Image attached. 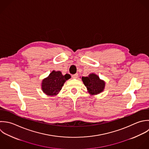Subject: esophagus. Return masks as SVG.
<instances>
[{"label": "esophagus", "instance_id": "esophagus-1", "mask_svg": "<svg viewBox=\"0 0 149 149\" xmlns=\"http://www.w3.org/2000/svg\"><path fill=\"white\" fill-rule=\"evenodd\" d=\"M78 74H75L72 75V78L73 79H77L78 78Z\"/></svg>", "mask_w": 149, "mask_h": 149}]
</instances>
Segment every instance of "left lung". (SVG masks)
<instances>
[{"mask_svg": "<svg viewBox=\"0 0 149 149\" xmlns=\"http://www.w3.org/2000/svg\"><path fill=\"white\" fill-rule=\"evenodd\" d=\"M82 81L91 95H98L103 92L105 88V81L94 73H91L87 77H82Z\"/></svg>", "mask_w": 149, "mask_h": 149, "instance_id": "left-lung-1", "label": "left lung"}]
</instances>
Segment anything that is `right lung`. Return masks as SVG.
<instances>
[{
    "instance_id": "obj_1",
    "label": "right lung",
    "mask_w": 149,
    "mask_h": 149,
    "mask_svg": "<svg viewBox=\"0 0 149 149\" xmlns=\"http://www.w3.org/2000/svg\"><path fill=\"white\" fill-rule=\"evenodd\" d=\"M71 78V75L66 74L63 75L60 71H52L48 77L42 81L41 89L43 92L47 95L54 96L61 90L64 83Z\"/></svg>"
}]
</instances>
